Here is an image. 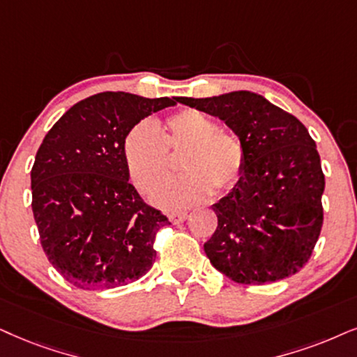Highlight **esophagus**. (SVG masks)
Segmentation results:
<instances>
[{"mask_svg": "<svg viewBox=\"0 0 357 357\" xmlns=\"http://www.w3.org/2000/svg\"><path fill=\"white\" fill-rule=\"evenodd\" d=\"M168 218H169V220H171V222H173V224H181V222H184V220L188 219V212H184V211H176V212H171Z\"/></svg>", "mask_w": 357, "mask_h": 357, "instance_id": "esophagus-1", "label": "esophagus"}]
</instances>
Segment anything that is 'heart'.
<instances>
[{
	"mask_svg": "<svg viewBox=\"0 0 357 357\" xmlns=\"http://www.w3.org/2000/svg\"><path fill=\"white\" fill-rule=\"evenodd\" d=\"M169 153L181 156L183 178L160 183L150 192L161 207H184L207 199L212 188L231 191L242 179L245 148L236 135L219 130L204 112L186 108L171 115L158 132L150 121L126 135L123 156L135 186L148 191L169 171Z\"/></svg>",
	"mask_w": 357,
	"mask_h": 357,
	"instance_id": "b5f03b06",
	"label": "heart"
}]
</instances>
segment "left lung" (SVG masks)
I'll use <instances>...</instances> for the list:
<instances>
[{
	"instance_id": "obj_1",
	"label": "left lung",
	"mask_w": 357,
	"mask_h": 357,
	"mask_svg": "<svg viewBox=\"0 0 357 357\" xmlns=\"http://www.w3.org/2000/svg\"><path fill=\"white\" fill-rule=\"evenodd\" d=\"M178 102L218 116L245 148L242 179L212 204L218 229L204 243L212 267L245 285L295 275L323 225L324 174L308 130L249 90Z\"/></svg>"
}]
</instances>
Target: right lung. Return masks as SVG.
<instances>
[{
  "instance_id": "right-lung-1",
  "label": "right lung",
  "mask_w": 357,
  "mask_h": 357,
  "mask_svg": "<svg viewBox=\"0 0 357 357\" xmlns=\"http://www.w3.org/2000/svg\"><path fill=\"white\" fill-rule=\"evenodd\" d=\"M178 98L97 93L70 107L40 143L31 169L34 220L49 261L74 287H123L151 268L156 232L171 222L130 184L123 143Z\"/></svg>"
}]
</instances>
